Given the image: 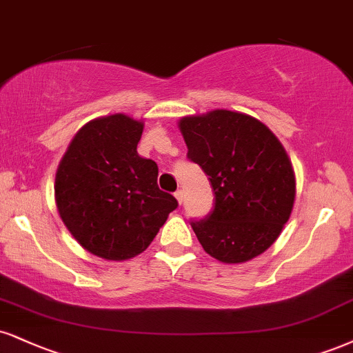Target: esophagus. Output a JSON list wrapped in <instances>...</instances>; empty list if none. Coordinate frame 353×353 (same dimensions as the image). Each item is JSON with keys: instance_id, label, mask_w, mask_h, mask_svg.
<instances>
[{"instance_id": "esophagus-1", "label": "esophagus", "mask_w": 353, "mask_h": 353, "mask_svg": "<svg viewBox=\"0 0 353 353\" xmlns=\"http://www.w3.org/2000/svg\"><path fill=\"white\" fill-rule=\"evenodd\" d=\"M174 195H176L177 202H179V203H182V202H184V192H182V190H181V189H179V190H176V192H174Z\"/></svg>"}]
</instances>
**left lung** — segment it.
<instances>
[{
  "instance_id": "left-lung-1",
  "label": "left lung",
  "mask_w": 353,
  "mask_h": 353,
  "mask_svg": "<svg viewBox=\"0 0 353 353\" xmlns=\"http://www.w3.org/2000/svg\"><path fill=\"white\" fill-rule=\"evenodd\" d=\"M188 159L209 176L214 207L190 227L207 253L243 263L268 250L290 219L296 181L286 151L248 114L215 110L182 118Z\"/></svg>"
}]
</instances>
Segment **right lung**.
Here are the masks:
<instances>
[{
    "label": "right lung",
    "instance_id": "add662e5",
    "mask_svg": "<svg viewBox=\"0 0 353 353\" xmlns=\"http://www.w3.org/2000/svg\"><path fill=\"white\" fill-rule=\"evenodd\" d=\"M143 123L126 114L97 118L72 139L55 174L62 222L87 252L128 260L150 246L176 197L158 185V164L136 151Z\"/></svg>",
    "mask_w": 353,
    "mask_h": 353
}]
</instances>
